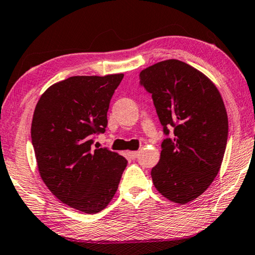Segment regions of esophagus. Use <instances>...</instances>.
<instances>
[{"label":"esophagus","mask_w":255,"mask_h":255,"mask_svg":"<svg viewBox=\"0 0 255 255\" xmlns=\"http://www.w3.org/2000/svg\"><path fill=\"white\" fill-rule=\"evenodd\" d=\"M128 155L130 156V158L134 159L136 158V156H138V151H128Z\"/></svg>","instance_id":"1"}]
</instances>
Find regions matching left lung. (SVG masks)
<instances>
[{
  "mask_svg": "<svg viewBox=\"0 0 255 255\" xmlns=\"http://www.w3.org/2000/svg\"><path fill=\"white\" fill-rule=\"evenodd\" d=\"M165 135L152 182L164 197L186 204L201 196L220 170L228 139V116L220 92L204 74L168 59L141 70Z\"/></svg>",
  "mask_w": 255,
  "mask_h": 255,
  "instance_id": "8db88e82",
  "label": "left lung"
}]
</instances>
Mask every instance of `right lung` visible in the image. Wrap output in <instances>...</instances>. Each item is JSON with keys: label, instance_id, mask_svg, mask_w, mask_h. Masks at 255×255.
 Here are the masks:
<instances>
[{"label": "right lung", "instance_id": "obj_1", "mask_svg": "<svg viewBox=\"0 0 255 255\" xmlns=\"http://www.w3.org/2000/svg\"><path fill=\"white\" fill-rule=\"evenodd\" d=\"M123 76H72L51 85L34 111L30 133L43 182L59 201L88 214L109 204L128 164L115 151L91 148L92 135L106 131Z\"/></svg>", "mask_w": 255, "mask_h": 255}]
</instances>
